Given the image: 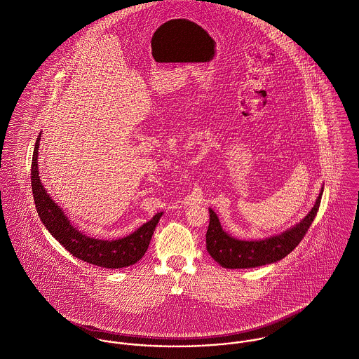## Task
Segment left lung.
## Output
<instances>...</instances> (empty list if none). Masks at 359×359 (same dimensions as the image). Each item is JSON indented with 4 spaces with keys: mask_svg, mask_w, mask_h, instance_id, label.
<instances>
[{
    "mask_svg": "<svg viewBox=\"0 0 359 359\" xmlns=\"http://www.w3.org/2000/svg\"><path fill=\"white\" fill-rule=\"evenodd\" d=\"M320 191L315 207L305 219L287 232L264 241H239L222 231L217 214L210 208V225L207 231V250L224 269H253L276 263L288 256L304 239L312 225L322 201Z\"/></svg>",
    "mask_w": 359,
    "mask_h": 359,
    "instance_id": "left-lung-1",
    "label": "left lung"
}]
</instances>
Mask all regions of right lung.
I'll return each instance as SVG.
<instances>
[{
  "instance_id": "obj_1",
  "label": "right lung",
  "mask_w": 359,
  "mask_h": 359,
  "mask_svg": "<svg viewBox=\"0 0 359 359\" xmlns=\"http://www.w3.org/2000/svg\"><path fill=\"white\" fill-rule=\"evenodd\" d=\"M40 134L34 144L32 158V191L36 210L47 231L62 245L72 256L82 262L104 269H123L135 264L145 255L154 231L162 217L156 214L149 222L140 226L134 233L117 241H100L88 238L76 231L64 215L61 208L50 198L43 189L37 170V148Z\"/></svg>"
}]
</instances>
